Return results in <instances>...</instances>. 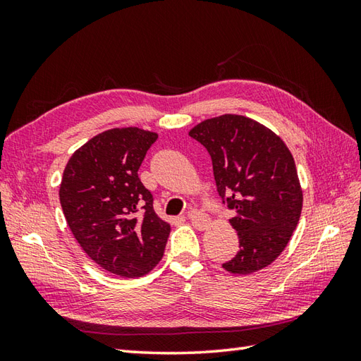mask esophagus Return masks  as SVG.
Returning a JSON list of instances; mask_svg holds the SVG:
<instances>
[{"label":"esophagus","mask_w":361,"mask_h":361,"mask_svg":"<svg viewBox=\"0 0 361 361\" xmlns=\"http://www.w3.org/2000/svg\"><path fill=\"white\" fill-rule=\"evenodd\" d=\"M188 217L190 220V224H192L197 229H204V228L209 226L208 216H204V214L200 212V211H190L188 214Z\"/></svg>","instance_id":"obj_1"}]
</instances>
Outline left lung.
Returning <instances> with one entry per match:
<instances>
[{
  "mask_svg": "<svg viewBox=\"0 0 361 361\" xmlns=\"http://www.w3.org/2000/svg\"><path fill=\"white\" fill-rule=\"evenodd\" d=\"M189 135L208 149L219 194L235 211L229 224L240 250L224 268L233 274L262 270L286 250L301 217L293 155L273 130L240 114L204 119Z\"/></svg>",
  "mask_w": 361,
  "mask_h": 361,
  "instance_id": "obj_1",
  "label": "left lung"
}]
</instances>
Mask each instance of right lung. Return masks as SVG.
Listing matches in <instances>:
<instances>
[{"label":"right lung","mask_w":361,"mask_h":361,"mask_svg":"<svg viewBox=\"0 0 361 361\" xmlns=\"http://www.w3.org/2000/svg\"><path fill=\"white\" fill-rule=\"evenodd\" d=\"M157 137L137 127L105 130L73 153L60 183V204L75 240L91 260L121 278L150 273L171 233L137 176Z\"/></svg>","instance_id":"right-lung-1"}]
</instances>
